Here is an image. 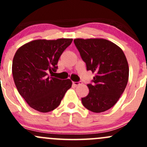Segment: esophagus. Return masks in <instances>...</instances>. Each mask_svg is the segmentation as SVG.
Instances as JSON below:
<instances>
[{"instance_id":"esophagus-1","label":"esophagus","mask_w":147,"mask_h":147,"mask_svg":"<svg viewBox=\"0 0 147 147\" xmlns=\"http://www.w3.org/2000/svg\"><path fill=\"white\" fill-rule=\"evenodd\" d=\"M81 83H82L81 82H72V84H73L75 86H78L79 85V84H80Z\"/></svg>"}]
</instances>
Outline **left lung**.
<instances>
[{"label": "left lung", "mask_w": 147, "mask_h": 147, "mask_svg": "<svg viewBox=\"0 0 147 147\" xmlns=\"http://www.w3.org/2000/svg\"><path fill=\"white\" fill-rule=\"evenodd\" d=\"M87 70L95 72L87 84L89 94L82 98L83 106L93 112H105L114 106L124 92L129 79V65L124 52L102 38L74 40Z\"/></svg>", "instance_id": "obj_1"}]
</instances>
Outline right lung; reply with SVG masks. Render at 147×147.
I'll use <instances>...</instances> for the list:
<instances>
[{
    "instance_id": "obj_1",
    "label": "right lung",
    "mask_w": 147,
    "mask_h": 147,
    "mask_svg": "<svg viewBox=\"0 0 147 147\" xmlns=\"http://www.w3.org/2000/svg\"><path fill=\"white\" fill-rule=\"evenodd\" d=\"M72 42L69 38L35 40L16 51L12 65L13 80L19 94L32 109L53 111L72 86L69 79L53 77L60 55Z\"/></svg>"
}]
</instances>
